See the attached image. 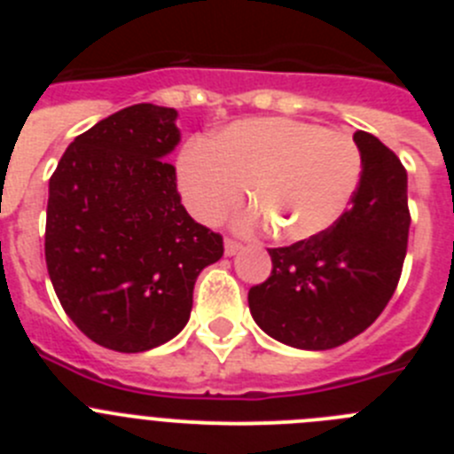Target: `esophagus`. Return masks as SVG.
<instances>
[{
  "instance_id": "1",
  "label": "esophagus",
  "mask_w": 454,
  "mask_h": 454,
  "mask_svg": "<svg viewBox=\"0 0 454 454\" xmlns=\"http://www.w3.org/2000/svg\"><path fill=\"white\" fill-rule=\"evenodd\" d=\"M240 247H243V246H240L239 240H234V239L224 240V254H227V256H234L236 252L240 250Z\"/></svg>"
}]
</instances>
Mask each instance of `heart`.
I'll return each mask as SVG.
<instances>
[{
	"label": "heart",
	"instance_id": "heart-1",
	"mask_svg": "<svg viewBox=\"0 0 454 454\" xmlns=\"http://www.w3.org/2000/svg\"><path fill=\"white\" fill-rule=\"evenodd\" d=\"M362 177L355 140L314 122L252 118L224 127L214 140L192 143L177 161V182L188 208L202 223H220L246 195L252 207L240 230L275 227L298 243L323 234L343 215Z\"/></svg>",
	"mask_w": 454,
	"mask_h": 454
}]
</instances>
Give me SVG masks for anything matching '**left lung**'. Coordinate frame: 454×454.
I'll return each mask as SVG.
<instances>
[{"label": "left lung", "mask_w": 454, "mask_h": 454, "mask_svg": "<svg viewBox=\"0 0 454 454\" xmlns=\"http://www.w3.org/2000/svg\"><path fill=\"white\" fill-rule=\"evenodd\" d=\"M362 177L330 230L270 252L272 272L247 293L254 323L284 346L332 350L375 323L407 254V170L384 143L355 131Z\"/></svg>", "instance_id": "1"}]
</instances>
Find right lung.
<instances>
[{
    "label": "right lung",
    "instance_id": "obj_1",
    "mask_svg": "<svg viewBox=\"0 0 454 454\" xmlns=\"http://www.w3.org/2000/svg\"><path fill=\"white\" fill-rule=\"evenodd\" d=\"M177 111L134 104L72 140L50 179L47 272L61 307L115 352L159 348L186 327L195 279L223 239L195 223L166 161Z\"/></svg>",
    "mask_w": 454,
    "mask_h": 454
}]
</instances>
